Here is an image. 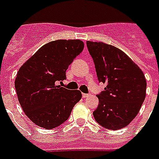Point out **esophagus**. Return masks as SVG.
Listing matches in <instances>:
<instances>
[{
    "label": "esophagus",
    "instance_id": "esophagus-1",
    "mask_svg": "<svg viewBox=\"0 0 159 159\" xmlns=\"http://www.w3.org/2000/svg\"><path fill=\"white\" fill-rule=\"evenodd\" d=\"M83 98H88V97H89V96H90V93H83Z\"/></svg>",
    "mask_w": 159,
    "mask_h": 159
}]
</instances>
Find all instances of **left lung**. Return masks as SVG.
Listing matches in <instances>:
<instances>
[{
    "label": "left lung",
    "instance_id": "left-lung-1",
    "mask_svg": "<svg viewBox=\"0 0 159 159\" xmlns=\"http://www.w3.org/2000/svg\"><path fill=\"white\" fill-rule=\"evenodd\" d=\"M98 80L106 83L93 115L103 127L119 130L130 124L146 97L147 82L142 70L118 48L103 42H87Z\"/></svg>",
    "mask_w": 159,
    "mask_h": 159
}]
</instances>
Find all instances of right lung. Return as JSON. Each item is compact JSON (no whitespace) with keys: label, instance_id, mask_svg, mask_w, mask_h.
Returning a JSON list of instances; mask_svg holds the SVG:
<instances>
[{"label":"right lung","instance_id":"right-lung-1","mask_svg":"<svg viewBox=\"0 0 159 159\" xmlns=\"http://www.w3.org/2000/svg\"><path fill=\"white\" fill-rule=\"evenodd\" d=\"M79 39H58L44 44L20 67L15 89L23 110L35 125L53 129L67 120L82 98L79 90H69L57 83L82 52Z\"/></svg>","mask_w":159,"mask_h":159}]
</instances>
